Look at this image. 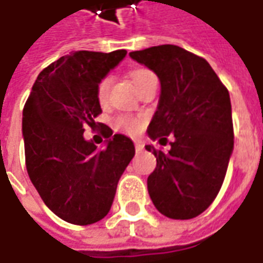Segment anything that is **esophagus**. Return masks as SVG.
<instances>
[{"label": "esophagus", "mask_w": 263, "mask_h": 263, "mask_svg": "<svg viewBox=\"0 0 263 263\" xmlns=\"http://www.w3.org/2000/svg\"><path fill=\"white\" fill-rule=\"evenodd\" d=\"M135 149H137V152H141L144 149V144L141 141H135Z\"/></svg>", "instance_id": "34e87169"}]
</instances>
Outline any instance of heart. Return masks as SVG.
Wrapping results in <instances>:
<instances>
[{
	"mask_svg": "<svg viewBox=\"0 0 263 263\" xmlns=\"http://www.w3.org/2000/svg\"><path fill=\"white\" fill-rule=\"evenodd\" d=\"M131 80L135 84V87L139 88L145 81L154 77V74L151 72L149 69H145V68H137V69H132L131 71ZM109 84L111 80L109 77H104L100 82L97 84V89H95V95H97V100L100 102L101 105H104L106 101H108V91H109ZM115 126L121 129V131L126 132V134H138L142 128V119L138 118V117H129V115H118L115 118Z\"/></svg>",
	"mask_w": 263,
	"mask_h": 263,
	"instance_id": "b5f03b06",
	"label": "heart"
}]
</instances>
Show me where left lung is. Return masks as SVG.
<instances>
[{
	"label": "left lung",
	"mask_w": 263,
	"mask_h": 263,
	"mask_svg": "<svg viewBox=\"0 0 263 263\" xmlns=\"http://www.w3.org/2000/svg\"><path fill=\"white\" fill-rule=\"evenodd\" d=\"M129 55L161 81L148 135L161 144L174 135L168 152L145 146L157 158L148 176L151 199L171 219L195 218L218 195L234 151L229 92L206 60L181 47L158 45Z\"/></svg>",
	"instance_id": "obj_1"
}]
</instances>
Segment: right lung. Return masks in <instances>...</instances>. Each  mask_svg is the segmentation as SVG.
I'll return each mask as SVG.
<instances>
[{"instance_id": "add662e5", "label": "right lung", "mask_w": 263, "mask_h": 263, "mask_svg": "<svg viewBox=\"0 0 263 263\" xmlns=\"http://www.w3.org/2000/svg\"><path fill=\"white\" fill-rule=\"evenodd\" d=\"M126 55L78 51L42 69L23 112L25 165L44 203L74 225L105 216L122 172L135 155L125 135L95 122L102 112L95 89ZM85 126H101L107 146L98 150L83 138Z\"/></svg>"}]
</instances>
